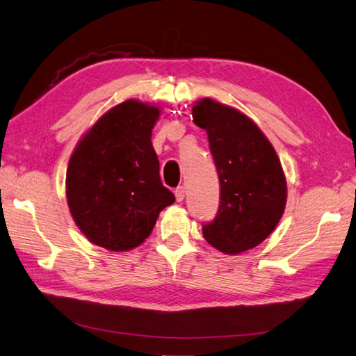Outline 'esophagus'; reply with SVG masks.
<instances>
[{"mask_svg": "<svg viewBox=\"0 0 356 356\" xmlns=\"http://www.w3.org/2000/svg\"><path fill=\"white\" fill-rule=\"evenodd\" d=\"M175 195H176V200L177 202H181L185 198V188L184 186H177L176 191H175Z\"/></svg>", "mask_w": 356, "mask_h": 356, "instance_id": "esophagus-1", "label": "esophagus"}]
</instances>
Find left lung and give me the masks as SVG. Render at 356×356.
I'll list each match as a JSON object with an SVG mask.
<instances>
[{"mask_svg": "<svg viewBox=\"0 0 356 356\" xmlns=\"http://www.w3.org/2000/svg\"><path fill=\"white\" fill-rule=\"evenodd\" d=\"M193 117L208 134L220 179L218 212L202 226L203 236L227 254L253 249L284 213L282 165L258 126L234 107L203 98L193 107Z\"/></svg>", "mask_w": 356, "mask_h": 356, "instance_id": "left-lung-1", "label": "left lung"}]
</instances>
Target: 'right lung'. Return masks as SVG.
Wrapping results in <instances>:
<instances>
[{
	"label": "right lung",
	"mask_w": 356,
	"mask_h": 356,
	"mask_svg": "<svg viewBox=\"0 0 356 356\" xmlns=\"http://www.w3.org/2000/svg\"><path fill=\"white\" fill-rule=\"evenodd\" d=\"M158 118V107L127 100L106 112L74 150L66 198L90 243L112 252L134 249L152 234L159 212L175 203L152 145Z\"/></svg>",
	"instance_id": "right-lung-1"
}]
</instances>
